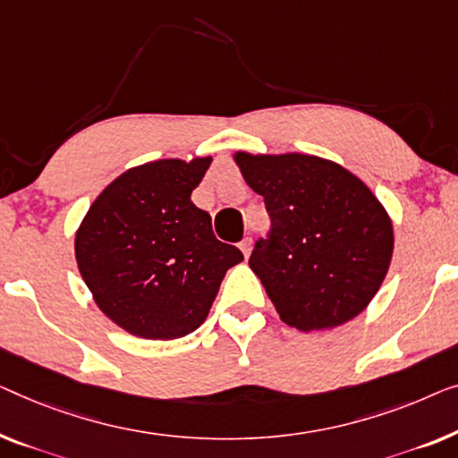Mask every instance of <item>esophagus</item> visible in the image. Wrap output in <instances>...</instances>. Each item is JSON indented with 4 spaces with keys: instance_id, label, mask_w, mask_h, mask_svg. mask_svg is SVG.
I'll return each mask as SVG.
<instances>
[{
    "instance_id": "esophagus-1",
    "label": "esophagus",
    "mask_w": 458,
    "mask_h": 458,
    "mask_svg": "<svg viewBox=\"0 0 458 458\" xmlns=\"http://www.w3.org/2000/svg\"><path fill=\"white\" fill-rule=\"evenodd\" d=\"M240 250L243 251L245 258L250 256V251H251V237H243V240L240 242Z\"/></svg>"
}]
</instances>
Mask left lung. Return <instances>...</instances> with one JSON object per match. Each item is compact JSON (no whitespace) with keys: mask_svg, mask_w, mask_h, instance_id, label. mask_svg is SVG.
<instances>
[{"mask_svg":"<svg viewBox=\"0 0 458 458\" xmlns=\"http://www.w3.org/2000/svg\"><path fill=\"white\" fill-rule=\"evenodd\" d=\"M235 163L270 216L250 268L281 320L310 333L366 310L394 245L393 223L372 190L341 165L300 152H237Z\"/></svg>","mask_w":458,"mask_h":458,"instance_id":"obj_1","label":"left lung"}]
</instances>
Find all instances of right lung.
<instances>
[{
  "mask_svg": "<svg viewBox=\"0 0 458 458\" xmlns=\"http://www.w3.org/2000/svg\"><path fill=\"white\" fill-rule=\"evenodd\" d=\"M213 158H163L105 188L76 233V262L97 306L130 335L180 339L207 320L225 273L243 260L191 202Z\"/></svg>",
  "mask_w": 458,
  "mask_h": 458,
  "instance_id": "right-lung-1",
  "label": "right lung"
}]
</instances>
